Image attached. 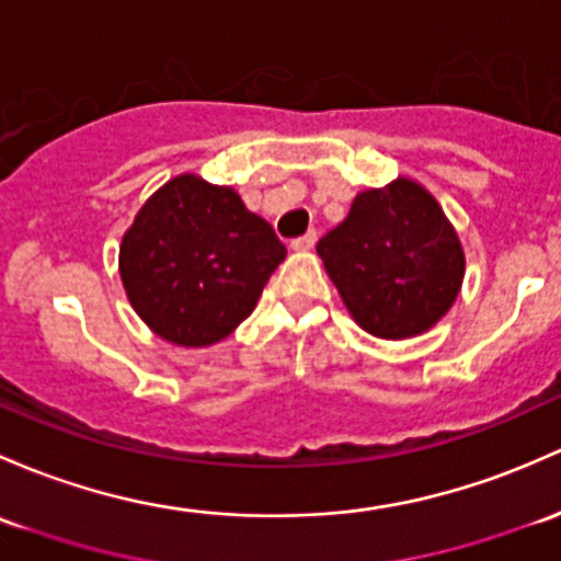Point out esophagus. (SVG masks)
Here are the masks:
<instances>
[{"label":"esophagus","mask_w":561,"mask_h":561,"mask_svg":"<svg viewBox=\"0 0 561 561\" xmlns=\"http://www.w3.org/2000/svg\"><path fill=\"white\" fill-rule=\"evenodd\" d=\"M314 244H317V231H309V233L298 236V239L290 241V247H293V250H296V252H309Z\"/></svg>","instance_id":"esophagus-1"}]
</instances>
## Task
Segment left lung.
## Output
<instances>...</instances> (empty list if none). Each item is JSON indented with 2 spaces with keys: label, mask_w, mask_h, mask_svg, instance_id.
Instances as JSON below:
<instances>
[{
  "label": "left lung",
  "mask_w": 561,
  "mask_h": 561,
  "mask_svg": "<svg viewBox=\"0 0 561 561\" xmlns=\"http://www.w3.org/2000/svg\"><path fill=\"white\" fill-rule=\"evenodd\" d=\"M346 309L376 339H411L451 309L465 276L459 236L414 180L357 193L317 244Z\"/></svg>",
  "instance_id": "left-lung-1"
}]
</instances>
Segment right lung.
Instances as JSON below:
<instances>
[{
	"label": "right lung",
	"instance_id": "add662e5",
	"mask_svg": "<svg viewBox=\"0 0 561 561\" xmlns=\"http://www.w3.org/2000/svg\"><path fill=\"white\" fill-rule=\"evenodd\" d=\"M287 250L233 187L180 174L152 193L121 241L134 311L161 339L209 346L255 309Z\"/></svg>",
	"mask_w": 561,
	"mask_h": 561
}]
</instances>
